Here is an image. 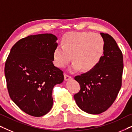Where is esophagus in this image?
<instances>
[{
	"mask_svg": "<svg viewBox=\"0 0 132 132\" xmlns=\"http://www.w3.org/2000/svg\"><path fill=\"white\" fill-rule=\"evenodd\" d=\"M64 79L65 80H70V79H72V77L71 76H69L68 75H67V74L65 73L64 74Z\"/></svg>",
	"mask_w": 132,
	"mask_h": 132,
	"instance_id": "esophagus-1",
	"label": "esophagus"
}]
</instances>
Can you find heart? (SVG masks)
Here are the masks:
<instances>
[{
  "mask_svg": "<svg viewBox=\"0 0 132 132\" xmlns=\"http://www.w3.org/2000/svg\"><path fill=\"white\" fill-rule=\"evenodd\" d=\"M105 42L98 34L91 32H71L62 38V46H57L53 52L55 64L64 67L74 61L72 70H93L97 65L104 54Z\"/></svg>",
  "mask_w": 132,
  "mask_h": 132,
  "instance_id": "obj_1",
  "label": "heart"
}]
</instances>
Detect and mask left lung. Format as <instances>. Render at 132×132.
Segmentation results:
<instances>
[{
  "label": "left lung",
  "mask_w": 132,
  "mask_h": 132,
  "mask_svg": "<svg viewBox=\"0 0 132 132\" xmlns=\"http://www.w3.org/2000/svg\"><path fill=\"white\" fill-rule=\"evenodd\" d=\"M100 34L105 42L104 56L94 68L75 77L80 89L74 95V98L80 109L91 114H99L109 109L122 84L124 64L121 50L111 35Z\"/></svg>",
  "instance_id": "obj_1"
}]
</instances>
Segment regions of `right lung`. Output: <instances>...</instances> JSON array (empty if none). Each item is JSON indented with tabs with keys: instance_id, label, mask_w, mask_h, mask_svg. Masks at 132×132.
<instances>
[{
	"instance_id": "obj_1",
	"label": "right lung",
	"mask_w": 132,
	"mask_h": 132,
	"mask_svg": "<svg viewBox=\"0 0 132 132\" xmlns=\"http://www.w3.org/2000/svg\"><path fill=\"white\" fill-rule=\"evenodd\" d=\"M56 40L52 34L23 38L14 45L5 62L10 98L31 116L41 117L50 111L54 86L64 79V72L53 64Z\"/></svg>"
}]
</instances>
